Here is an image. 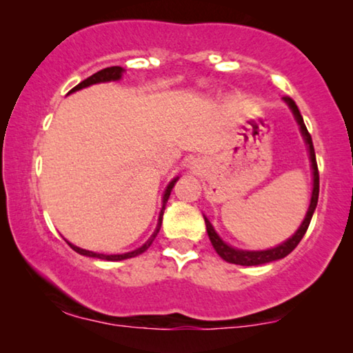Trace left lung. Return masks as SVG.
Returning <instances> with one entry per match:
<instances>
[{
    "mask_svg": "<svg viewBox=\"0 0 353 353\" xmlns=\"http://www.w3.org/2000/svg\"><path fill=\"white\" fill-rule=\"evenodd\" d=\"M284 103L289 105V109L292 110L294 117H296L299 127H301L302 137L305 139L307 146H308V154H310V162H312V170H313V191H312V199H310V207H308V212L303 219L302 225L299 226V230L292 234V238H289L288 241H284L283 244L276 245L273 249H267V250H241V249H234L225 243L223 239L216 234V231L214 230V226L209 220L205 219V228H207V234H209V239L214 249L216 250V254L220 255L221 259L226 260L230 263H236V265H243V267H252V265H263L268 262H273V260H279L284 259L288 254H291L294 249L297 248V244L301 243V239L303 238V234L307 233L308 225H310V220L313 216V212L316 209L318 204V192H320V173H318V165H316V157H315V149H313V143H312V137L308 133V130L303 123V119L301 112H299V108L296 103L289 98V96H284Z\"/></svg>",
    "mask_w": 353,
    "mask_h": 353,
    "instance_id": "8db88e82",
    "label": "left lung"
}]
</instances>
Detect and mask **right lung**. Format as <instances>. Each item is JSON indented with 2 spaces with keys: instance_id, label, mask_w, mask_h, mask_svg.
I'll use <instances>...</instances> for the list:
<instances>
[{
  "instance_id": "add662e5",
  "label": "right lung",
  "mask_w": 353,
  "mask_h": 353,
  "mask_svg": "<svg viewBox=\"0 0 353 353\" xmlns=\"http://www.w3.org/2000/svg\"><path fill=\"white\" fill-rule=\"evenodd\" d=\"M122 74H123V69H122V67H119V65L108 67V69H103V70L96 72V74H93L91 77H88V79H86V80L80 81V83L77 85L75 88H72V90L69 91V93H74V91H79V90H81V88H86V86L94 85V83H103V81H115V80H120V79H122ZM176 180H178V176H176V178H173V180H172L170 183H168L167 190H165V192H163V197H162L163 205H162L161 214H159V221H157L156 231H154L151 238H149V239L146 241V243H144V244L141 245V248L134 249V250H132V252H127V254H114V255H108V254H98V252H91V250H85V249H81V248H77V245L70 244L69 241H67V244H69L70 248L74 249L75 252H79L80 255H86V257L101 259V260H108V262H117V260L132 259V257H137V255H139V254H143L144 250H148V249H149V245L152 244V241L156 239V236H157V233H159V230H161V225H162V216H163V210H165V204H167L168 197H170L172 188L175 186Z\"/></svg>"
}]
</instances>
